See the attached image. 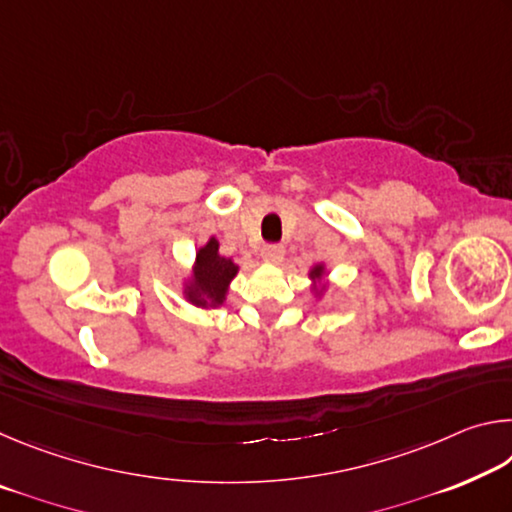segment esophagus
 Here are the masks:
<instances>
[{"label": "esophagus", "instance_id": "obj_1", "mask_svg": "<svg viewBox=\"0 0 512 512\" xmlns=\"http://www.w3.org/2000/svg\"><path fill=\"white\" fill-rule=\"evenodd\" d=\"M262 257H264V262H268V264H282L284 248L277 246V244H268L262 250Z\"/></svg>", "mask_w": 512, "mask_h": 512}]
</instances>
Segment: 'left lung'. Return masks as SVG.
<instances>
[{"label":"left lung","instance_id":"1","mask_svg":"<svg viewBox=\"0 0 512 512\" xmlns=\"http://www.w3.org/2000/svg\"><path fill=\"white\" fill-rule=\"evenodd\" d=\"M323 275H325V266H323V264H316V266L309 271L311 280H320V277H323ZM316 293H320V291L316 289Z\"/></svg>","mask_w":512,"mask_h":512}]
</instances>
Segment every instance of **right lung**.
Masks as SVG:
<instances>
[{"instance_id":"1","label":"right lung","mask_w":512,"mask_h":512,"mask_svg":"<svg viewBox=\"0 0 512 512\" xmlns=\"http://www.w3.org/2000/svg\"><path fill=\"white\" fill-rule=\"evenodd\" d=\"M237 271L239 266L230 257L219 255V241H216V237H210L205 246L198 248L192 277L185 282V298L192 305L203 309L221 307Z\"/></svg>"}]
</instances>
